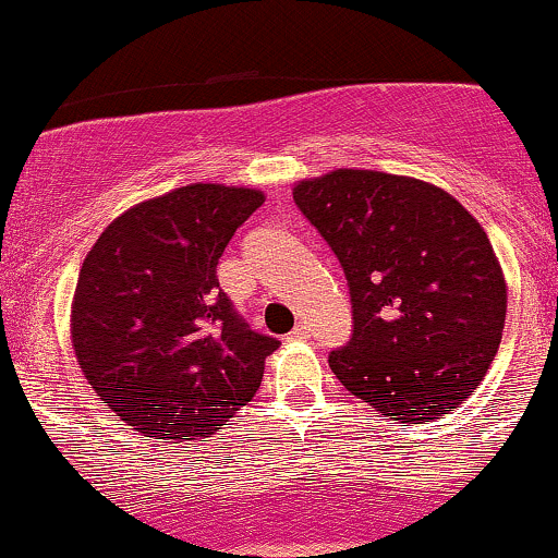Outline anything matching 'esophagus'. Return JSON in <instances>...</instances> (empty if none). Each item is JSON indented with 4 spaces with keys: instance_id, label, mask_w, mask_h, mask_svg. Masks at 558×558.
I'll return each instance as SVG.
<instances>
[{
    "instance_id": "obj_1",
    "label": "esophagus",
    "mask_w": 558,
    "mask_h": 558,
    "mask_svg": "<svg viewBox=\"0 0 558 558\" xmlns=\"http://www.w3.org/2000/svg\"><path fill=\"white\" fill-rule=\"evenodd\" d=\"M306 338H310V325L306 323L296 325V328L288 332V341H306Z\"/></svg>"
}]
</instances>
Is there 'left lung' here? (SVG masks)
<instances>
[{
    "instance_id": "1",
    "label": "left lung",
    "mask_w": 558,
    "mask_h": 558,
    "mask_svg": "<svg viewBox=\"0 0 558 558\" xmlns=\"http://www.w3.org/2000/svg\"><path fill=\"white\" fill-rule=\"evenodd\" d=\"M293 202L341 262L351 341L328 362L343 388L390 420H440L488 373L506 319L493 246L438 185L377 170H332Z\"/></svg>"
}]
</instances>
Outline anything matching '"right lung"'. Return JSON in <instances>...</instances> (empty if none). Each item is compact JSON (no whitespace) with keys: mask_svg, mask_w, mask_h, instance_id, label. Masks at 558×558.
Here are the masks:
<instances>
[{"mask_svg":"<svg viewBox=\"0 0 558 558\" xmlns=\"http://www.w3.org/2000/svg\"><path fill=\"white\" fill-rule=\"evenodd\" d=\"M262 204L257 189L183 185L114 217L83 259L73 349L131 430L162 444L209 438L259 390L280 341L239 317L217 262Z\"/></svg>","mask_w":558,"mask_h":558,"instance_id":"right-lung-1","label":"right lung"}]
</instances>
